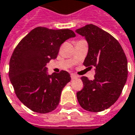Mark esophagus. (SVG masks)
Instances as JSON below:
<instances>
[{
    "label": "esophagus",
    "mask_w": 135,
    "mask_h": 135,
    "mask_svg": "<svg viewBox=\"0 0 135 135\" xmlns=\"http://www.w3.org/2000/svg\"><path fill=\"white\" fill-rule=\"evenodd\" d=\"M70 77L72 79H75V78H78V75H76L75 74H73V73H71L70 74Z\"/></svg>",
    "instance_id": "1"
}]
</instances>
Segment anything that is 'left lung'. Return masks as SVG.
Listing matches in <instances>:
<instances>
[{
  "mask_svg": "<svg viewBox=\"0 0 135 135\" xmlns=\"http://www.w3.org/2000/svg\"><path fill=\"white\" fill-rule=\"evenodd\" d=\"M75 32L84 36L89 45L84 65L95 67L94 80L81 78L84 88L76 93L77 99L86 110L103 111L121 95L128 75L127 57L118 41L96 25H86Z\"/></svg>",
  "mask_w": 135,
  "mask_h": 135,
  "instance_id": "left-lung-1",
  "label": "left lung"
}]
</instances>
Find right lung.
I'll use <instances>...</instances> for the list:
<instances>
[{
  "mask_svg": "<svg viewBox=\"0 0 135 135\" xmlns=\"http://www.w3.org/2000/svg\"><path fill=\"white\" fill-rule=\"evenodd\" d=\"M75 36L71 30L38 27L15 48L9 62V78L18 99L32 111L47 113L59 105L70 75L65 70L48 75L46 65L57 58L61 44Z\"/></svg>",
  "mask_w": 135,
  "mask_h": 135,
  "instance_id": "add662e5",
  "label": "right lung"
}]
</instances>
